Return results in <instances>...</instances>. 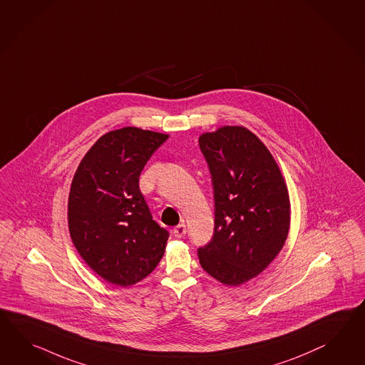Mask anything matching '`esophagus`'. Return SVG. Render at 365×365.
I'll return each instance as SVG.
<instances>
[{"label":"esophagus","mask_w":365,"mask_h":365,"mask_svg":"<svg viewBox=\"0 0 365 365\" xmlns=\"http://www.w3.org/2000/svg\"><path fill=\"white\" fill-rule=\"evenodd\" d=\"M173 233H174V236H175L177 239L183 237V236L187 233L186 224H185V222H180V224H178V225L174 228Z\"/></svg>","instance_id":"34e87169"}]
</instances>
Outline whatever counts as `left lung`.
Here are the masks:
<instances>
[{"instance_id":"obj_1","label":"left lung","mask_w":365,"mask_h":365,"mask_svg":"<svg viewBox=\"0 0 365 365\" xmlns=\"http://www.w3.org/2000/svg\"><path fill=\"white\" fill-rule=\"evenodd\" d=\"M214 188L215 230L197 249L210 276L239 286L258 276L284 247L290 225L289 192L267 146L244 126L202 134Z\"/></svg>"}]
</instances>
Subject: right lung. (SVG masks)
Returning a JSON list of instances; mask_svg holds the SVG:
<instances>
[{
	"mask_svg": "<svg viewBox=\"0 0 365 365\" xmlns=\"http://www.w3.org/2000/svg\"><path fill=\"white\" fill-rule=\"evenodd\" d=\"M168 134L126 126L100 137L72 179L68 228L95 273L130 286L149 276L165 253L169 232L153 220L140 175Z\"/></svg>",
	"mask_w": 365,
	"mask_h": 365,
	"instance_id": "obj_1",
	"label": "right lung"
}]
</instances>
